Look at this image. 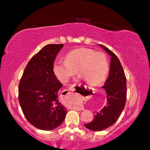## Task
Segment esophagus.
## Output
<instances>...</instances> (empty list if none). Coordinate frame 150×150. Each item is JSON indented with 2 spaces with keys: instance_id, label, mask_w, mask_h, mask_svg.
I'll use <instances>...</instances> for the list:
<instances>
[{
  "instance_id": "esophagus-1",
  "label": "esophagus",
  "mask_w": 150,
  "mask_h": 150,
  "mask_svg": "<svg viewBox=\"0 0 150 150\" xmlns=\"http://www.w3.org/2000/svg\"><path fill=\"white\" fill-rule=\"evenodd\" d=\"M74 91H75V89H74V85H71L70 87H69V89H67V91H68V93H71V95H74ZM71 109H74V110H84V106H72V107H71Z\"/></svg>"
}]
</instances>
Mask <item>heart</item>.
Masks as SVG:
<instances>
[{"instance_id":"heart-1","label":"heart","mask_w":150,"mask_h":150,"mask_svg":"<svg viewBox=\"0 0 150 150\" xmlns=\"http://www.w3.org/2000/svg\"><path fill=\"white\" fill-rule=\"evenodd\" d=\"M65 60L57 59L52 65L53 73L61 83H67L76 74L88 84L100 85L106 80L109 70L108 59L105 54L90 48H81L69 51ZM81 102L80 99L73 100L71 105Z\"/></svg>"}]
</instances>
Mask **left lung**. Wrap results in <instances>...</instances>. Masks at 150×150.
Masks as SVG:
<instances>
[{"label": "left lung", "mask_w": 150, "mask_h": 150, "mask_svg": "<svg viewBox=\"0 0 150 150\" xmlns=\"http://www.w3.org/2000/svg\"><path fill=\"white\" fill-rule=\"evenodd\" d=\"M100 46L108 52L110 58L109 75L103 86L107 94L106 105L95 112L94 120L85 124L86 128L93 131H101L108 128L117 121L124 110L126 102V78L117 57L103 45Z\"/></svg>", "instance_id": "8db88e82"}]
</instances>
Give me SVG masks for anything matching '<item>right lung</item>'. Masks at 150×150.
<instances>
[{
    "label": "right lung",
    "instance_id": "obj_1",
    "mask_svg": "<svg viewBox=\"0 0 150 150\" xmlns=\"http://www.w3.org/2000/svg\"><path fill=\"white\" fill-rule=\"evenodd\" d=\"M63 44H48L26 65L20 79L18 98L28 122L43 130H52L65 120L67 111L58 100L63 85L55 76L52 65Z\"/></svg>",
    "mask_w": 150,
    "mask_h": 150
}]
</instances>
